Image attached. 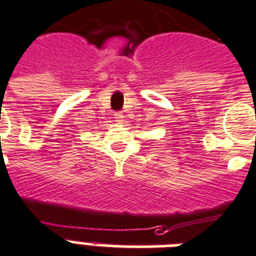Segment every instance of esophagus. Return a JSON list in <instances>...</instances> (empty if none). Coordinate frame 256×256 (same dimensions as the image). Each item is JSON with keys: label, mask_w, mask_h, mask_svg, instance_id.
Masks as SVG:
<instances>
[{"label": "esophagus", "mask_w": 256, "mask_h": 256, "mask_svg": "<svg viewBox=\"0 0 256 256\" xmlns=\"http://www.w3.org/2000/svg\"><path fill=\"white\" fill-rule=\"evenodd\" d=\"M114 118H116V122H122V118H124V114H122V112H116L114 114Z\"/></svg>", "instance_id": "obj_1"}]
</instances>
